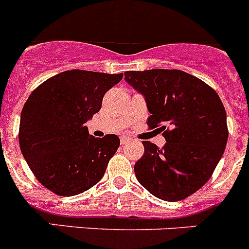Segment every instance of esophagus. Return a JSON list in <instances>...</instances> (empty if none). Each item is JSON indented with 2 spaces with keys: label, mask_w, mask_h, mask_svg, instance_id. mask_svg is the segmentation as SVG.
<instances>
[{
  "label": "esophagus",
  "mask_w": 249,
  "mask_h": 249,
  "mask_svg": "<svg viewBox=\"0 0 249 249\" xmlns=\"http://www.w3.org/2000/svg\"><path fill=\"white\" fill-rule=\"evenodd\" d=\"M129 141H131V138H129V137H126V136H122V137H121V144H126V143H128Z\"/></svg>",
  "instance_id": "esophagus-1"
}]
</instances>
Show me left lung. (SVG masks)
Listing matches in <instances>:
<instances>
[{
	"label": "left lung",
	"instance_id": "obj_1",
	"mask_svg": "<svg viewBox=\"0 0 249 249\" xmlns=\"http://www.w3.org/2000/svg\"><path fill=\"white\" fill-rule=\"evenodd\" d=\"M124 80L143 94L149 128L163 131L166 144L144 141L135 164L138 182L151 195L176 202L206 184L223 156L227 114L217 92L179 70L127 71Z\"/></svg>",
	"mask_w": 249,
	"mask_h": 249
}]
</instances>
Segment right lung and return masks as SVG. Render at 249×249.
Listing matches in <instances>:
<instances>
[{
    "instance_id": "right-lung-1",
    "label": "right lung",
    "mask_w": 249,
    "mask_h": 249,
    "mask_svg": "<svg viewBox=\"0 0 249 249\" xmlns=\"http://www.w3.org/2000/svg\"><path fill=\"white\" fill-rule=\"evenodd\" d=\"M123 73L72 70L51 77L26 101L19 148L39 183L62 197L80 195L101 181L120 138H96L86 122Z\"/></svg>"
}]
</instances>
